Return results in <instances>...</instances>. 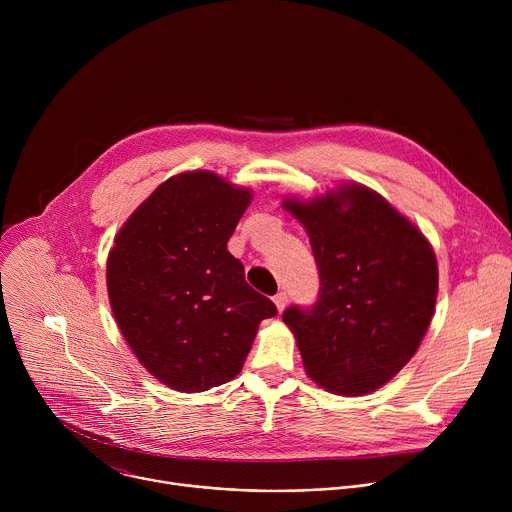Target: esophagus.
Listing matches in <instances>:
<instances>
[{
    "mask_svg": "<svg viewBox=\"0 0 512 512\" xmlns=\"http://www.w3.org/2000/svg\"><path fill=\"white\" fill-rule=\"evenodd\" d=\"M273 304L277 306V312L285 310V306H287V294H285V291H279V294L273 296Z\"/></svg>",
    "mask_w": 512,
    "mask_h": 512,
    "instance_id": "1",
    "label": "esophagus"
}]
</instances>
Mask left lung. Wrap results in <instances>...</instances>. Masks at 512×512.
Instances as JSON below:
<instances>
[{
	"label": "left lung",
	"mask_w": 512,
	"mask_h": 512,
	"mask_svg": "<svg viewBox=\"0 0 512 512\" xmlns=\"http://www.w3.org/2000/svg\"><path fill=\"white\" fill-rule=\"evenodd\" d=\"M283 208L304 225L320 273L318 302L291 306L304 369L336 395L389 383L417 352L437 298V261L423 233L381 194L342 184Z\"/></svg>",
	"instance_id": "left-lung-1"
}]
</instances>
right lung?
Segmentation results:
<instances>
[{
  "instance_id": "obj_1",
  "label": "right lung",
  "mask_w": 512,
  "mask_h": 512,
  "mask_svg": "<svg viewBox=\"0 0 512 512\" xmlns=\"http://www.w3.org/2000/svg\"><path fill=\"white\" fill-rule=\"evenodd\" d=\"M251 198L212 172L172 176L137 206L109 251L117 326L148 373L180 393L235 379L261 320L277 314L227 251Z\"/></svg>"
}]
</instances>
